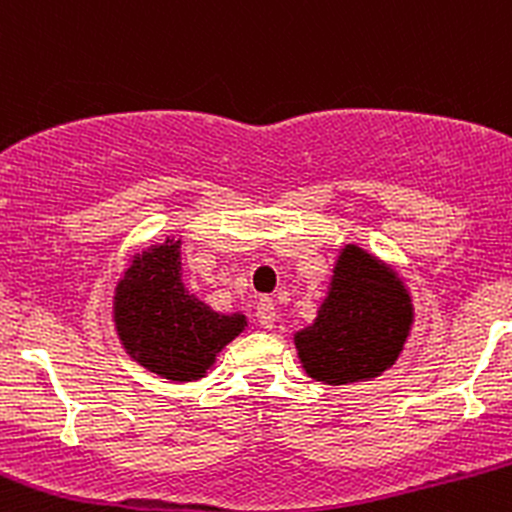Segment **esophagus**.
<instances>
[{
  "instance_id": "obj_1",
  "label": "esophagus",
  "mask_w": 512,
  "mask_h": 512,
  "mask_svg": "<svg viewBox=\"0 0 512 512\" xmlns=\"http://www.w3.org/2000/svg\"><path fill=\"white\" fill-rule=\"evenodd\" d=\"M257 320H260L262 327H267V330H272L274 322H276V305L269 296L260 298V303H257Z\"/></svg>"
}]
</instances>
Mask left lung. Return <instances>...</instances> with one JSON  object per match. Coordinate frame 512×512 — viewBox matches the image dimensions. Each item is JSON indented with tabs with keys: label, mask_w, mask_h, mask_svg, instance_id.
<instances>
[{
	"label": "left lung",
	"mask_w": 512,
	"mask_h": 512,
	"mask_svg": "<svg viewBox=\"0 0 512 512\" xmlns=\"http://www.w3.org/2000/svg\"><path fill=\"white\" fill-rule=\"evenodd\" d=\"M411 327L407 291L356 245L342 250L330 296L296 334L305 373L327 385L375 378L397 361Z\"/></svg>",
	"instance_id": "left-lung-1"
}]
</instances>
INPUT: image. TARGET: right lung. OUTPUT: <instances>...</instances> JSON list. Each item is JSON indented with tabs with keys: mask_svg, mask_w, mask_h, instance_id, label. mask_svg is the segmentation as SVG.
Segmentation results:
<instances>
[{
	"mask_svg": "<svg viewBox=\"0 0 512 512\" xmlns=\"http://www.w3.org/2000/svg\"><path fill=\"white\" fill-rule=\"evenodd\" d=\"M115 327L127 354L168 380H197L245 327V315H219L180 279V240L134 257L115 289Z\"/></svg>",
	"mask_w": 512,
	"mask_h": 512,
	"instance_id": "right-lung-1",
	"label": "right lung"
}]
</instances>
